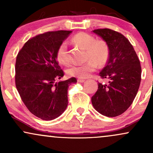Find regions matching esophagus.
<instances>
[{
  "label": "esophagus",
  "instance_id": "esophagus-1",
  "mask_svg": "<svg viewBox=\"0 0 153 153\" xmlns=\"http://www.w3.org/2000/svg\"><path fill=\"white\" fill-rule=\"evenodd\" d=\"M85 79L83 78H78V82H83L84 81H85Z\"/></svg>",
  "mask_w": 153,
  "mask_h": 153
}]
</instances>
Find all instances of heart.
<instances>
[{"label": "heart", "instance_id": "heart-1", "mask_svg": "<svg viewBox=\"0 0 153 153\" xmlns=\"http://www.w3.org/2000/svg\"><path fill=\"white\" fill-rule=\"evenodd\" d=\"M72 42L85 50V59L87 62L82 65H74L67 70L69 76L78 77L80 78H88L94 72L99 65L103 66L107 62L109 57V49L107 43L103 40H96L95 36L85 32H79L72 38ZM56 57L59 63L68 65L70 57L68 50V44L62 42L59 45L56 52Z\"/></svg>", "mask_w": 153, "mask_h": 153}]
</instances>
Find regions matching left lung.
<instances>
[{
	"instance_id": "obj_1",
	"label": "left lung",
	"mask_w": 153,
	"mask_h": 153,
	"mask_svg": "<svg viewBox=\"0 0 153 153\" xmlns=\"http://www.w3.org/2000/svg\"><path fill=\"white\" fill-rule=\"evenodd\" d=\"M101 36L109 49L106 67L100 72L102 79L91 98L94 108L108 117L121 115L131 106L140 85L141 65L133 46L124 35L110 29L93 31Z\"/></svg>"
}]
</instances>
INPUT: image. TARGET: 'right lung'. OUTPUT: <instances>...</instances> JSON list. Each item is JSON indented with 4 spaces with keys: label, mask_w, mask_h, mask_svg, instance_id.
<instances>
[{
    "label": "right lung",
    "mask_w": 153,
    "mask_h": 153,
    "mask_svg": "<svg viewBox=\"0 0 153 153\" xmlns=\"http://www.w3.org/2000/svg\"><path fill=\"white\" fill-rule=\"evenodd\" d=\"M72 31H47L29 39L19 52L15 83L20 97L31 114L43 120L60 116L68 106V90L75 78L55 82L64 71L56 52Z\"/></svg>",
    "instance_id": "obj_1"
}]
</instances>
